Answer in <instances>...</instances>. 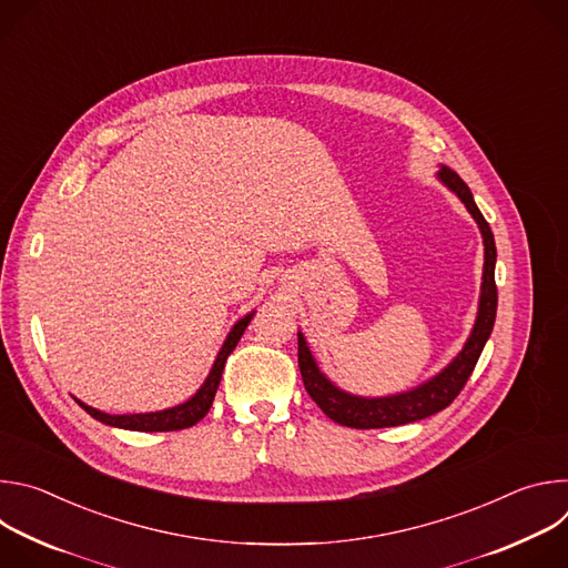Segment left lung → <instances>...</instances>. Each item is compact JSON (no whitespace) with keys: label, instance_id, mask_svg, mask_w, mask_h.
Segmentation results:
<instances>
[{"label":"left lung","instance_id":"8db88e82","mask_svg":"<svg viewBox=\"0 0 568 568\" xmlns=\"http://www.w3.org/2000/svg\"><path fill=\"white\" fill-rule=\"evenodd\" d=\"M438 182L447 186L469 211L474 222L478 224L480 237H483V276H480V294H478V310L471 333L460 348V353L434 377L427 382L402 390L393 395H379V397H366L355 395L344 388H339L326 373H323L298 331V368L305 384V390L310 397L318 404V409L326 414L331 420L355 427V429H382V427H397L416 423L423 418H429L454 402V397L460 393L465 382L469 379L485 342L490 339L495 328L497 316V285H495V265H497V247L495 235L490 231V224L485 222L483 213L478 211L471 191L467 184L447 166H440Z\"/></svg>","mask_w":568,"mask_h":568}]
</instances>
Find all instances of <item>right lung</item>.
Returning a JSON list of instances; mask_svg holds the SVG:
<instances>
[{"label":"right lung","mask_w":568,"mask_h":568,"mask_svg":"<svg viewBox=\"0 0 568 568\" xmlns=\"http://www.w3.org/2000/svg\"><path fill=\"white\" fill-rule=\"evenodd\" d=\"M256 310H252L250 314H245L242 318H237L233 323V328L229 331L204 384L195 390V395H191L186 402L182 404H175V407L171 409H161V412H148V414H105V412H99L94 407H90V404L80 402L78 397H73L80 407H83L92 418H97L99 423L103 425H110V427H119V429H130V432H178V429H186V427H193L197 425L211 409L213 404V397H215V390L220 386V377H222V371H224V362L226 357L233 353V348L237 346L242 333H245V328L250 326V321L254 316Z\"/></svg>","instance_id":"obj_1"}]
</instances>
